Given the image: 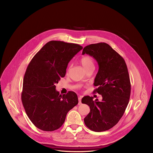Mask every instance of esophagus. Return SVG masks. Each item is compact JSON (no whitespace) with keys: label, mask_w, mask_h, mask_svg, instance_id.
Returning <instances> with one entry per match:
<instances>
[{"label":"esophagus","mask_w":153,"mask_h":153,"mask_svg":"<svg viewBox=\"0 0 153 153\" xmlns=\"http://www.w3.org/2000/svg\"><path fill=\"white\" fill-rule=\"evenodd\" d=\"M82 96H79L78 97V99H79V105H80L81 104V100H82Z\"/></svg>","instance_id":"obj_1"}]
</instances>
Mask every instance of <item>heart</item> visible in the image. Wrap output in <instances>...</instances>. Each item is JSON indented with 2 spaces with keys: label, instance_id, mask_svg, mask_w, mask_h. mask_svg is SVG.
I'll list each match as a JSON object with an SVG mask.
<instances>
[{
  "label": "heart",
  "instance_id": "b5f03b06",
  "mask_svg": "<svg viewBox=\"0 0 153 153\" xmlns=\"http://www.w3.org/2000/svg\"><path fill=\"white\" fill-rule=\"evenodd\" d=\"M80 63L86 70L90 68L94 67V63L93 59L88 56L82 57L80 59Z\"/></svg>",
  "mask_w": 153,
  "mask_h": 153
}]
</instances>
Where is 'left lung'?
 Here are the masks:
<instances>
[{
  "instance_id": "obj_1",
  "label": "left lung",
  "mask_w": 153,
  "mask_h": 153,
  "mask_svg": "<svg viewBox=\"0 0 153 153\" xmlns=\"http://www.w3.org/2000/svg\"><path fill=\"white\" fill-rule=\"evenodd\" d=\"M96 60L99 70L94 79L97 86L94 93L102 100L84 96L82 103L88 105L90 112L85 119L86 126L96 132L104 131L116 125L123 115L131 93V83L126 63L123 57L106 43L86 46L82 54Z\"/></svg>"
}]
</instances>
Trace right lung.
I'll list each match as a JSON object with an SVG mask.
<instances>
[{
    "mask_svg": "<svg viewBox=\"0 0 153 153\" xmlns=\"http://www.w3.org/2000/svg\"><path fill=\"white\" fill-rule=\"evenodd\" d=\"M82 48L75 43L50 41L29 63L21 99L28 117L37 128L46 131L59 129L68 112L77 105L74 92L62 96L55 84L65 77L68 63Z\"/></svg>",
    "mask_w": 153,
    "mask_h": 153,
    "instance_id": "right-lung-1",
    "label": "right lung"
}]
</instances>
